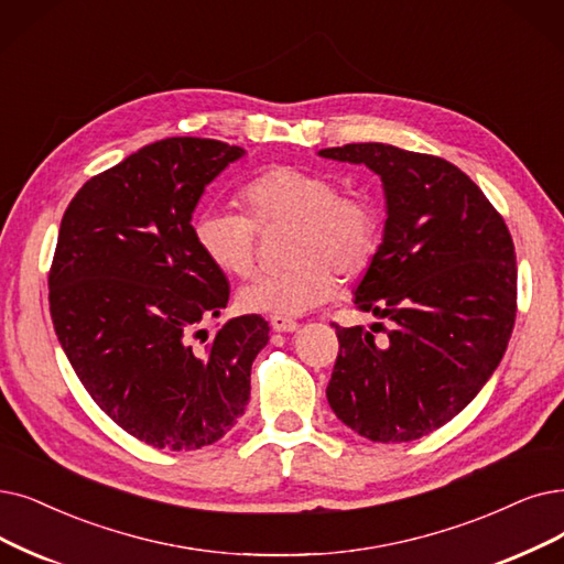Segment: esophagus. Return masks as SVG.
Listing matches in <instances>:
<instances>
[{"mask_svg": "<svg viewBox=\"0 0 564 564\" xmlns=\"http://www.w3.org/2000/svg\"><path fill=\"white\" fill-rule=\"evenodd\" d=\"M270 326H273V330H278V333H294V330H299V322L289 319V317H270Z\"/></svg>", "mask_w": 564, "mask_h": 564, "instance_id": "34e87169", "label": "esophagus"}]
</instances>
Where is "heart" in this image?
I'll return each mask as SVG.
<instances>
[{
  "label": "heart",
  "mask_w": 564,
  "mask_h": 564,
  "mask_svg": "<svg viewBox=\"0 0 564 564\" xmlns=\"http://www.w3.org/2000/svg\"><path fill=\"white\" fill-rule=\"evenodd\" d=\"M250 217L234 208L200 210L192 221L194 242L215 268L227 275H247L254 265L257 224H294L289 265L259 273L238 291L247 312L299 317L330 301L340 278H354L370 265L381 221L368 196L340 194L328 173L291 164L257 173L240 189Z\"/></svg>",
  "instance_id": "b5f03b06"
}]
</instances>
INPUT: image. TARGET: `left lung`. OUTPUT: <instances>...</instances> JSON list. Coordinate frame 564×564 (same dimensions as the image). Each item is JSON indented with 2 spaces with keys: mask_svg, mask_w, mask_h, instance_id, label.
<instances>
[{
  "mask_svg": "<svg viewBox=\"0 0 564 564\" xmlns=\"http://www.w3.org/2000/svg\"><path fill=\"white\" fill-rule=\"evenodd\" d=\"M366 164L387 196L384 240L356 286V307L384 324H335L326 398L372 442H412L475 400L507 351L516 319V252L502 215L442 156L387 143L319 150ZM386 333L375 338L373 333Z\"/></svg>",
  "mask_w": 564,
  "mask_h": 564,
  "instance_id": "obj_1",
  "label": "left lung"
}]
</instances>
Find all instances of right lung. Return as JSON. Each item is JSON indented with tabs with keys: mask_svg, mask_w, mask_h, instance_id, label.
Returning a JSON list of instances; mask_svg holds the SVG:
<instances>
[{
	"mask_svg": "<svg viewBox=\"0 0 564 564\" xmlns=\"http://www.w3.org/2000/svg\"><path fill=\"white\" fill-rule=\"evenodd\" d=\"M242 154L213 139L150 143L89 177L59 224L48 275L57 340L99 408L169 452L231 431L268 345L261 314L227 322L208 344L198 328L227 307L229 282L196 247L192 213Z\"/></svg>",
	"mask_w": 564,
	"mask_h": 564,
	"instance_id": "obj_1",
	"label": "right lung"
}]
</instances>
